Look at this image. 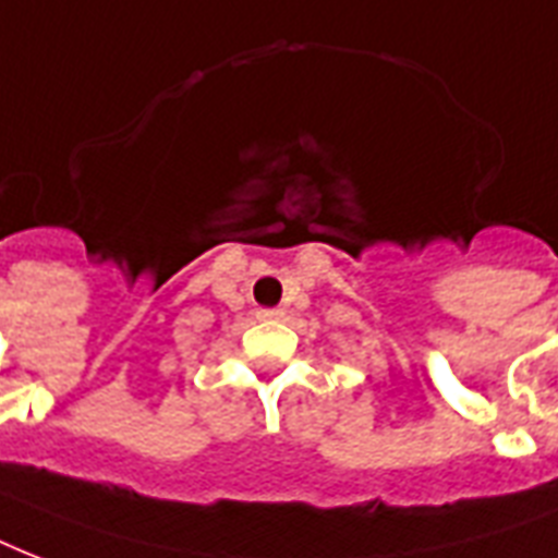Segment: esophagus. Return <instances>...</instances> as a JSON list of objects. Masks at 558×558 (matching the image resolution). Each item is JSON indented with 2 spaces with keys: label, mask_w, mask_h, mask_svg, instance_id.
<instances>
[{
  "label": "esophagus",
  "mask_w": 558,
  "mask_h": 558,
  "mask_svg": "<svg viewBox=\"0 0 558 558\" xmlns=\"http://www.w3.org/2000/svg\"><path fill=\"white\" fill-rule=\"evenodd\" d=\"M258 317H262V319H279V317H282V311H279V308H262V311H258Z\"/></svg>",
  "instance_id": "esophagus-1"
}]
</instances>
